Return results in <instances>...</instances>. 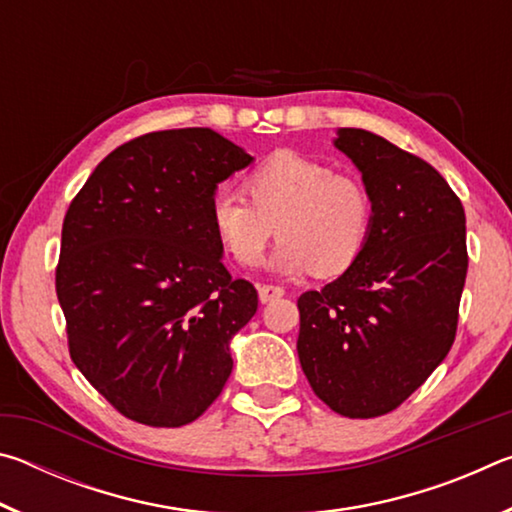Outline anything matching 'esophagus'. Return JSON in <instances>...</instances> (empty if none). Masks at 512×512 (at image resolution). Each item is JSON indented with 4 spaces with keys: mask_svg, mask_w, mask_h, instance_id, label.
<instances>
[{
    "mask_svg": "<svg viewBox=\"0 0 512 512\" xmlns=\"http://www.w3.org/2000/svg\"><path fill=\"white\" fill-rule=\"evenodd\" d=\"M257 291H259V300H262L264 305H266V302H271V300H277V298L284 296V289L282 287H273V284H259Z\"/></svg>",
    "mask_w": 512,
    "mask_h": 512,
    "instance_id": "obj_1",
    "label": "esophagus"
}]
</instances>
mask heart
<instances>
[{
  "label": "heart",
  "mask_w": 512,
  "mask_h": 512,
  "mask_svg": "<svg viewBox=\"0 0 512 512\" xmlns=\"http://www.w3.org/2000/svg\"><path fill=\"white\" fill-rule=\"evenodd\" d=\"M244 185L250 201L219 189L210 203L216 237L241 266L259 264L275 230L282 239L271 268L287 277L339 275L366 250L372 198L359 180L339 176L329 164L282 151L250 171Z\"/></svg>",
  "instance_id": "b5f03b06"
}]
</instances>
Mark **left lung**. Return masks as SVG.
I'll list each match as a JSON object with an SVG mask.
<instances>
[{"instance_id":"1","label":"left lung","mask_w":512,"mask_h":512,"mask_svg":"<svg viewBox=\"0 0 512 512\" xmlns=\"http://www.w3.org/2000/svg\"><path fill=\"white\" fill-rule=\"evenodd\" d=\"M334 146L375 205L363 255L298 298V357L314 393L345 418L400 406L447 357L467 275L465 210L440 173L363 128Z\"/></svg>"}]
</instances>
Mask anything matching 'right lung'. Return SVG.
<instances>
[{
    "mask_svg": "<svg viewBox=\"0 0 512 512\" xmlns=\"http://www.w3.org/2000/svg\"><path fill=\"white\" fill-rule=\"evenodd\" d=\"M253 160L212 128L149 133L103 158L69 205L56 268L69 354L126 418L183 427L230 377L257 291L223 266L210 203Z\"/></svg>",
    "mask_w": 512,
    "mask_h": 512,
    "instance_id": "1",
    "label": "right lung"
}]
</instances>
